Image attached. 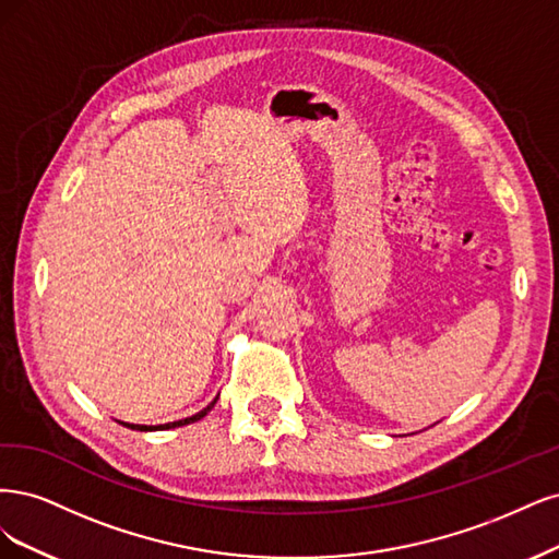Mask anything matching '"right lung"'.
<instances>
[{
  "instance_id": "right-lung-1",
  "label": "right lung",
  "mask_w": 559,
  "mask_h": 559,
  "mask_svg": "<svg viewBox=\"0 0 559 559\" xmlns=\"http://www.w3.org/2000/svg\"><path fill=\"white\" fill-rule=\"evenodd\" d=\"M213 404H215V400L204 408V411H200V413H194V416H190V418H183V420H176V423H167V425H130V423H122L124 427H130V429H139V431H155V429H171V427H181V425H190V423H197V420H202L206 413L213 408Z\"/></svg>"
}]
</instances>
